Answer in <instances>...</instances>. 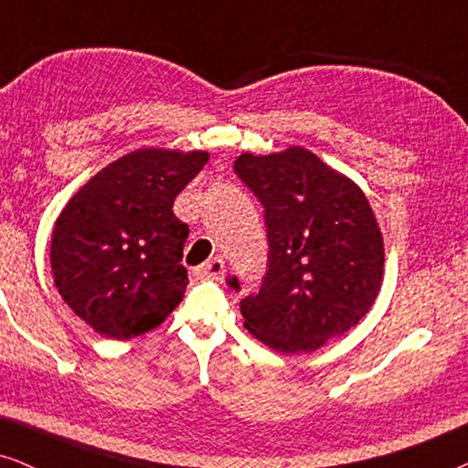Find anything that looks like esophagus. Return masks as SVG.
I'll use <instances>...</instances> for the list:
<instances>
[{"label":"esophagus","instance_id":"34e87169","mask_svg":"<svg viewBox=\"0 0 468 468\" xmlns=\"http://www.w3.org/2000/svg\"><path fill=\"white\" fill-rule=\"evenodd\" d=\"M196 274L200 279H210V281H223L226 277V264H223L221 258H213L197 268Z\"/></svg>","mask_w":468,"mask_h":468}]
</instances>
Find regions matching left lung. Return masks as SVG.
<instances>
[{
    "label": "left lung",
    "instance_id": "obj_1",
    "mask_svg": "<svg viewBox=\"0 0 468 468\" xmlns=\"http://www.w3.org/2000/svg\"><path fill=\"white\" fill-rule=\"evenodd\" d=\"M234 172L264 207L266 274L240 300L245 328L281 354H309L373 306L383 239L367 196L303 146L242 153ZM239 290V279L228 281Z\"/></svg>",
    "mask_w": 468,
    "mask_h": 468
}]
</instances>
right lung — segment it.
Segmentation results:
<instances>
[{
  "label": "right lung",
  "mask_w": 468,
  "mask_h": 468,
  "mask_svg": "<svg viewBox=\"0 0 468 468\" xmlns=\"http://www.w3.org/2000/svg\"><path fill=\"white\" fill-rule=\"evenodd\" d=\"M207 162L204 151L138 149L100 170L61 210L50 240L55 285L98 335H144L183 300L189 228L172 207Z\"/></svg>",
  "instance_id": "1"
}]
</instances>
